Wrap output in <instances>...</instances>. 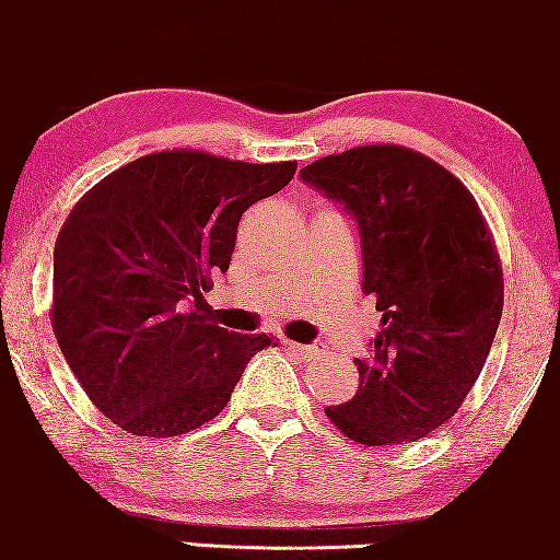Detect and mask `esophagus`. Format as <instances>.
<instances>
[{
  "label": "esophagus",
  "instance_id": "obj_1",
  "mask_svg": "<svg viewBox=\"0 0 560 560\" xmlns=\"http://www.w3.org/2000/svg\"><path fill=\"white\" fill-rule=\"evenodd\" d=\"M285 347L291 351H296L299 357H317L323 354V349L317 347V343H296V341H285Z\"/></svg>",
  "mask_w": 560,
  "mask_h": 560
}]
</instances>
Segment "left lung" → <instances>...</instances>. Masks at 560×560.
I'll use <instances>...</instances> for the list:
<instances>
[{
	"label": "left lung",
	"instance_id": "8db88e82",
	"mask_svg": "<svg viewBox=\"0 0 560 560\" xmlns=\"http://www.w3.org/2000/svg\"><path fill=\"white\" fill-rule=\"evenodd\" d=\"M341 203L362 246V291L381 317L360 386L325 416L349 439L416 442L455 416L502 317V267L476 200L436 161L364 144L301 168Z\"/></svg>",
	"mask_w": 560,
	"mask_h": 560
}]
</instances>
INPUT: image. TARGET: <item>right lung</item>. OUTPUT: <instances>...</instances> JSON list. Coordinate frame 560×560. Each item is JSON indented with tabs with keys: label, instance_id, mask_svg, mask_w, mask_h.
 Returning <instances> with one entry per match:
<instances>
[{
	"label": "right lung",
	"instance_id": "obj_1",
	"mask_svg": "<svg viewBox=\"0 0 560 560\" xmlns=\"http://www.w3.org/2000/svg\"><path fill=\"white\" fill-rule=\"evenodd\" d=\"M296 163L163 150L113 172L73 206L55 243L52 328L100 412L135 436H179L228 407L267 332L206 317L237 224Z\"/></svg>",
	"mask_w": 560,
	"mask_h": 560
}]
</instances>
